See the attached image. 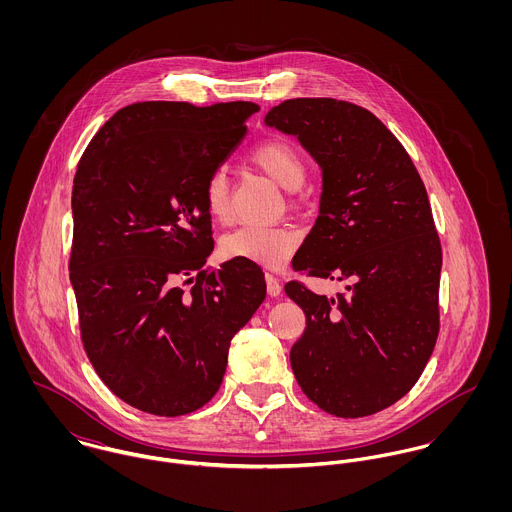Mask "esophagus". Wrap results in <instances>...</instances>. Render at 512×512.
I'll list each match as a JSON object with an SVG mask.
<instances>
[{"label": "esophagus", "instance_id": "esophagus-1", "mask_svg": "<svg viewBox=\"0 0 512 512\" xmlns=\"http://www.w3.org/2000/svg\"><path fill=\"white\" fill-rule=\"evenodd\" d=\"M266 288L272 297H278L282 293V284L274 274H266Z\"/></svg>", "mask_w": 512, "mask_h": 512}]
</instances>
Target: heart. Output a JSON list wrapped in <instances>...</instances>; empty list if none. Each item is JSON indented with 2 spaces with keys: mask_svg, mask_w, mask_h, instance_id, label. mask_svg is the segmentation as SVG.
<instances>
[{
  "mask_svg": "<svg viewBox=\"0 0 512 512\" xmlns=\"http://www.w3.org/2000/svg\"><path fill=\"white\" fill-rule=\"evenodd\" d=\"M250 163L286 191H295L307 177V161L292 142L268 138L256 144L248 155ZM203 203L209 217L217 222L230 219V185L224 169H213L203 183ZM299 246V232L290 226L246 224L226 234L220 252L230 260H246L262 268L284 266Z\"/></svg>",
  "mask_w": 512,
  "mask_h": 512,
  "instance_id": "1",
  "label": "heart"
}]
</instances>
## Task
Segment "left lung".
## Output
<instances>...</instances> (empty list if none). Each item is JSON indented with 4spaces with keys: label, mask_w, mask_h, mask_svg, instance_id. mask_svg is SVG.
Returning <instances> with one entry per match:
<instances>
[{
    "label": "left lung",
    "mask_w": 512,
    "mask_h": 512,
    "mask_svg": "<svg viewBox=\"0 0 512 512\" xmlns=\"http://www.w3.org/2000/svg\"><path fill=\"white\" fill-rule=\"evenodd\" d=\"M266 124L297 136L323 169L319 217L293 270L351 284L337 297L292 280L307 327L290 361L323 412L363 418L418 382L439 333L441 244L424 181L396 136L363 106L292 98Z\"/></svg>",
    "instance_id": "8db88e82"
}]
</instances>
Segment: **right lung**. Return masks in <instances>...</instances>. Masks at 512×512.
Listing matches in <instances>:
<instances>
[{
  "mask_svg": "<svg viewBox=\"0 0 512 512\" xmlns=\"http://www.w3.org/2000/svg\"><path fill=\"white\" fill-rule=\"evenodd\" d=\"M254 112L252 102H136L78 161L69 272L80 339L102 382L147 414L205 406L232 337L266 297L258 264L203 268L215 248L203 183Z\"/></svg>",
  "mask_w": 512,
  "mask_h": 512,
  "instance_id": "add662e5",
  "label": "right lung"
}]
</instances>
